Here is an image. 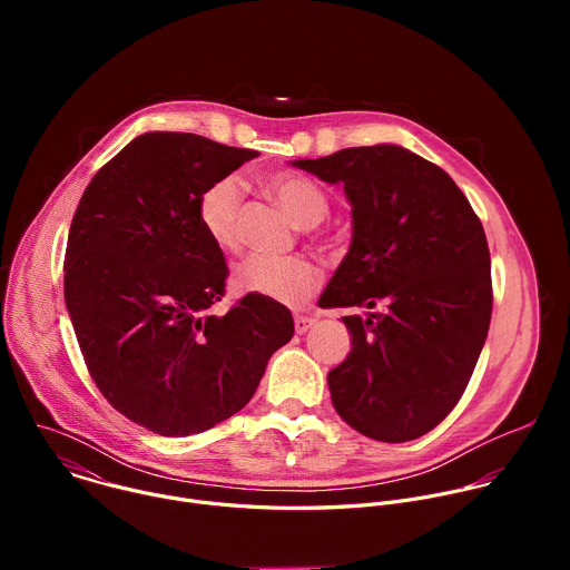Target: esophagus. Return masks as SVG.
Listing matches in <instances>:
<instances>
[{
  "instance_id": "1",
  "label": "esophagus",
  "mask_w": 570,
  "mask_h": 570,
  "mask_svg": "<svg viewBox=\"0 0 570 570\" xmlns=\"http://www.w3.org/2000/svg\"><path fill=\"white\" fill-rule=\"evenodd\" d=\"M315 324V317H308V315H295V332L297 334H306L311 327Z\"/></svg>"
}]
</instances>
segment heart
<instances>
[{
  "instance_id": "heart-1",
  "label": "heart",
  "mask_w": 570,
  "mask_h": 570,
  "mask_svg": "<svg viewBox=\"0 0 570 570\" xmlns=\"http://www.w3.org/2000/svg\"><path fill=\"white\" fill-rule=\"evenodd\" d=\"M268 189L304 225H317L330 214V198L313 180L299 174H273ZM243 183L234 176L214 180L198 198V223L214 246L234 253L240 246ZM234 284L243 293H255L279 304H299L322 284V273L306 257L250 255L234 271Z\"/></svg>"
}]
</instances>
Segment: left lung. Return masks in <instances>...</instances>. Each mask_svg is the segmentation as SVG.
Instances as JSON below:
<instances>
[{
	"label": "left lung",
	"mask_w": 570,
	"mask_h": 570,
	"mask_svg": "<svg viewBox=\"0 0 570 570\" xmlns=\"http://www.w3.org/2000/svg\"><path fill=\"white\" fill-rule=\"evenodd\" d=\"M293 165L341 183L352 248L324 306L345 315L350 356L330 372L338 415L379 442L433 431L460 401L492 320L490 246L466 196L433 161L392 144L343 148Z\"/></svg>",
	"instance_id": "8db88e82"
}]
</instances>
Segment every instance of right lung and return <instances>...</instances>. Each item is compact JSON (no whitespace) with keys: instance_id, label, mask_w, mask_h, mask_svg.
I'll list each match as a JSON object with an SVG mask.
<instances>
[{"instance_id":"obj_1","label":"right lung","mask_w":570,"mask_h":570,"mask_svg":"<svg viewBox=\"0 0 570 570\" xmlns=\"http://www.w3.org/2000/svg\"><path fill=\"white\" fill-rule=\"evenodd\" d=\"M257 150L194 132H146L88 185L65 250V302L101 394L165 438L203 433L246 405L291 311L248 293L225 315L223 253L198 223V198Z\"/></svg>"}]
</instances>
